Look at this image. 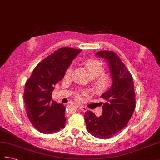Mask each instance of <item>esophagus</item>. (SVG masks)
<instances>
[{"mask_svg":"<svg viewBox=\"0 0 160 160\" xmlns=\"http://www.w3.org/2000/svg\"><path fill=\"white\" fill-rule=\"evenodd\" d=\"M77 108H79V109H80V110H81L82 111H83V112H85V111H88V108H87L86 107H84L83 105H81V104L77 105Z\"/></svg>","mask_w":160,"mask_h":160,"instance_id":"34e87169","label":"esophagus"}]
</instances>
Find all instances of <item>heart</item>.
<instances>
[{
    "instance_id": "heart-1",
    "label": "heart",
    "mask_w": 160,
    "mask_h": 160,
    "mask_svg": "<svg viewBox=\"0 0 160 160\" xmlns=\"http://www.w3.org/2000/svg\"><path fill=\"white\" fill-rule=\"evenodd\" d=\"M85 65L89 70V74L92 78H96L94 88L98 92H104L109 87L111 83V79L108 76L104 75V68L102 62L98 60L90 59L85 62ZM72 72V68H68L66 71V75L69 76ZM77 98H80V96L77 95Z\"/></svg>"
}]
</instances>
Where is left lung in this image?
Listing matches in <instances>:
<instances>
[{
  "mask_svg": "<svg viewBox=\"0 0 160 160\" xmlns=\"http://www.w3.org/2000/svg\"><path fill=\"white\" fill-rule=\"evenodd\" d=\"M96 56L108 62L112 85L101 95L102 114L96 117L93 112H85L87 130L100 139H108L126 127L136 107L133 78L119 57L111 51H100Z\"/></svg>",
  "mask_w": 160,
  "mask_h": 160,
  "instance_id": "left-lung-1",
  "label": "left lung"
}]
</instances>
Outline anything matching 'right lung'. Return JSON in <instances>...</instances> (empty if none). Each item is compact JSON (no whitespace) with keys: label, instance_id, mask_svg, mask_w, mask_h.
I'll return each instance as SVG.
<instances>
[{"label":"right lung","instance_id":"1","mask_svg":"<svg viewBox=\"0 0 160 160\" xmlns=\"http://www.w3.org/2000/svg\"><path fill=\"white\" fill-rule=\"evenodd\" d=\"M81 52L69 48L58 49L38 64L26 82V114L33 126L42 133H55L65 126L66 107L52 100V92Z\"/></svg>","mask_w":160,"mask_h":160}]
</instances>
